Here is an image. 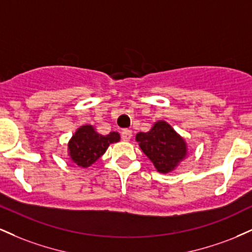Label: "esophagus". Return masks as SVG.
<instances>
[{
	"mask_svg": "<svg viewBox=\"0 0 252 252\" xmlns=\"http://www.w3.org/2000/svg\"><path fill=\"white\" fill-rule=\"evenodd\" d=\"M131 136H132L131 130L124 129L123 131H122V138H123V141H126V142H128V141L131 140Z\"/></svg>",
	"mask_w": 252,
	"mask_h": 252,
	"instance_id": "esophagus-1",
	"label": "esophagus"
}]
</instances>
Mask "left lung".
<instances>
[{"instance_id": "8db88e82", "label": "left lung", "mask_w": 252, "mask_h": 252, "mask_svg": "<svg viewBox=\"0 0 252 252\" xmlns=\"http://www.w3.org/2000/svg\"><path fill=\"white\" fill-rule=\"evenodd\" d=\"M136 142L158 173L175 170L189 155L187 142L166 121H158L149 131L138 132Z\"/></svg>"}]
</instances>
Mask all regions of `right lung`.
Returning <instances> with one entry per match:
<instances>
[{
    "instance_id": "add662e5",
    "label": "right lung",
    "mask_w": 252,
    "mask_h": 252,
    "mask_svg": "<svg viewBox=\"0 0 252 252\" xmlns=\"http://www.w3.org/2000/svg\"><path fill=\"white\" fill-rule=\"evenodd\" d=\"M121 140L117 131L102 135L91 124L79 126L67 143V155L71 162L80 168H88L102 156L110 144Z\"/></svg>"
}]
</instances>
